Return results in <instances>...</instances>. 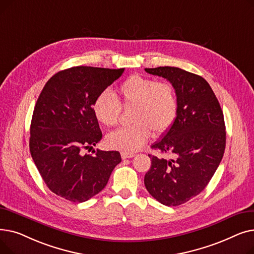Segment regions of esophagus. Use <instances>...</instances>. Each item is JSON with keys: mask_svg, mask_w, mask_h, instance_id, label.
Wrapping results in <instances>:
<instances>
[{"mask_svg": "<svg viewBox=\"0 0 254 254\" xmlns=\"http://www.w3.org/2000/svg\"><path fill=\"white\" fill-rule=\"evenodd\" d=\"M132 156H135V153H132V152H122V157H123V159H126V158H130V157H132Z\"/></svg>", "mask_w": 254, "mask_h": 254, "instance_id": "obj_1", "label": "esophagus"}]
</instances>
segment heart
Segmentation results:
<instances>
[{"mask_svg":"<svg viewBox=\"0 0 254 254\" xmlns=\"http://www.w3.org/2000/svg\"><path fill=\"white\" fill-rule=\"evenodd\" d=\"M119 101L124 107H134L130 114L131 126L119 128L107 136V145L112 149L134 152L143 147L151 136H161L174 125L178 111L176 91L167 81L131 75L117 88ZM92 110L98 122L106 127L118 124L122 107L110 90H103L96 97Z\"/></svg>","mask_w":254,"mask_h":254,"instance_id":"obj_1","label":"heart"}]
</instances>
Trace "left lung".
<instances>
[{
	"label": "left lung",
	"instance_id": "obj_1",
	"mask_svg": "<svg viewBox=\"0 0 254 254\" xmlns=\"http://www.w3.org/2000/svg\"><path fill=\"white\" fill-rule=\"evenodd\" d=\"M145 71L174 87L178 111L174 125L151 148L172 158L151 157L144 177L148 192L163 205L179 206L202 192L225 149V125L219 102L206 80L175 66Z\"/></svg>",
	"mask_w": 254,
	"mask_h": 254
}]
</instances>
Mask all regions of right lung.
Masks as SVG:
<instances>
[{
    "instance_id": "1",
    "label": "right lung",
    "mask_w": 254,
    "mask_h": 254,
    "mask_svg": "<svg viewBox=\"0 0 254 254\" xmlns=\"http://www.w3.org/2000/svg\"><path fill=\"white\" fill-rule=\"evenodd\" d=\"M125 72L79 65L53 75L37 100L30 137L33 161L47 188L68 201L82 203L108 183L122 162L118 151L92 148L102 139L92 110L96 97Z\"/></svg>"
}]
</instances>
